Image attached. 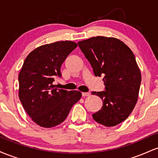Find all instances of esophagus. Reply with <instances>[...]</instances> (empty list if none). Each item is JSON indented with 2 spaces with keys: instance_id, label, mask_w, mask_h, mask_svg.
<instances>
[{
  "instance_id": "esophagus-1",
  "label": "esophagus",
  "mask_w": 158,
  "mask_h": 158,
  "mask_svg": "<svg viewBox=\"0 0 158 158\" xmlns=\"http://www.w3.org/2000/svg\"><path fill=\"white\" fill-rule=\"evenodd\" d=\"M81 94H82V97H89L90 96V93H85V92H83V93H81Z\"/></svg>"
}]
</instances>
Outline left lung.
Here are the masks:
<instances>
[{
	"instance_id": "obj_1",
	"label": "left lung",
	"mask_w": 158,
	"mask_h": 158,
	"mask_svg": "<svg viewBox=\"0 0 158 158\" xmlns=\"http://www.w3.org/2000/svg\"><path fill=\"white\" fill-rule=\"evenodd\" d=\"M78 44L94 75H104L106 90L92 92L103 103L93 118L106 127L117 126L128 118L138 99L141 73L135 55L124 42L113 37H92Z\"/></svg>"
}]
</instances>
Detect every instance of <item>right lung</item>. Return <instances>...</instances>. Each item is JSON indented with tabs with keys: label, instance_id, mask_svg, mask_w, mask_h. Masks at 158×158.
<instances>
[{
	"label": "right lung",
	"instance_id": "right-lung-1",
	"mask_svg": "<svg viewBox=\"0 0 158 158\" xmlns=\"http://www.w3.org/2000/svg\"><path fill=\"white\" fill-rule=\"evenodd\" d=\"M78 46L71 41L41 45L29 53L19 75V97L32 120L44 128L64 122L72 106L81 97L79 90L57 89L52 82L60 68Z\"/></svg>",
	"mask_w": 158,
	"mask_h": 158
}]
</instances>
